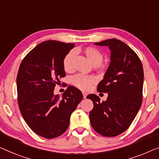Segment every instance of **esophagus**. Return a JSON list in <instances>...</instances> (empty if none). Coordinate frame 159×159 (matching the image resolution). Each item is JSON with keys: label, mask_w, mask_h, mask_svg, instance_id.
<instances>
[{"label": "esophagus", "mask_w": 159, "mask_h": 159, "mask_svg": "<svg viewBox=\"0 0 159 159\" xmlns=\"http://www.w3.org/2000/svg\"><path fill=\"white\" fill-rule=\"evenodd\" d=\"M83 96H84V98H86V93H83Z\"/></svg>", "instance_id": "obj_1"}]
</instances>
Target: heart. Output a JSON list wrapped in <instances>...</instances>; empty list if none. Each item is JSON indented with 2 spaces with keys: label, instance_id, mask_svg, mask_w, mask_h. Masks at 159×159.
I'll list each match as a JSON object with an SVG mask.
<instances>
[{
  "label": "heart",
  "instance_id": "obj_1",
  "mask_svg": "<svg viewBox=\"0 0 159 159\" xmlns=\"http://www.w3.org/2000/svg\"><path fill=\"white\" fill-rule=\"evenodd\" d=\"M83 53L93 66H98L102 63L103 55L98 49L94 47H86L83 50ZM74 56V51H70L66 54L63 58V67L66 72H70L72 70L73 60ZM96 82V77L91 75L77 74L71 78V84L82 91L89 90Z\"/></svg>",
  "mask_w": 159,
  "mask_h": 159
}]
</instances>
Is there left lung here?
Here are the masks:
<instances>
[{
  "label": "left lung",
  "instance_id": "1",
  "mask_svg": "<svg viewBox=\"0 0 159 159\" xmlns=\"http://www.w3.org/2000/svg\"><path fill=\"white\" fill-rule=\"evenodd\" d=\"M95 45L108 46L111 63L97 86L98 92L108 93L107 100L100 102L95 94L86 97L93 103V108L89 113L90 121L99 134L116 136L126 131L141 106L143 66L137 54L119 40L108 39Z\"/></svg>",
  "mask_w": 159,
  "mask_h": 159
}]
</instances>
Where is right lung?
Masks as SVG:
<instances>
[{"mask_svg": "<svg viewBox=\"0 0 159 159\" xmlns=\"http://www.w3.org/2000/svg\"><path fill=\"white\" fill-rule=\"evenodd\" d=\"M73 43L47 41L23 59L17 75L19 109L30 129L45 139L56 138L69 125L70 117L83 98L81 91L67 88L62 97L54 96L56 84L66 76L63 60Z\"/></svg>", "mask_w": 159, "mask_h": 159, "instance_id": "1", "label": "right lung"}]
</instances>
